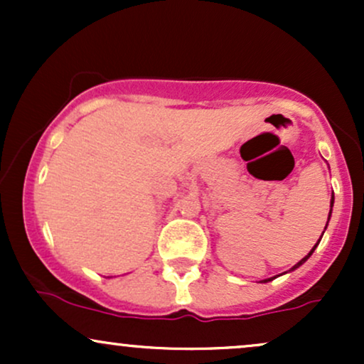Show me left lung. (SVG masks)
<instances>
[{"instance_id": "1", "label": "left lung", "mask_w": 364, "mask_h": 364, "mask_svg": "<svg viewBox=\"0 0 364 364\" xmlns=\"http://www.w3.org/2000/svg\"><path fill=\"white\" fill-rule=\"evenodd\" d=\"M332 207H333V193H332V198H330V212H328V220H330V214H332ZM328 220H327V225H328ZM327 225H325V229H327ZM325 232V231H323ZM320 240H321V237H320ZM320 240H318V243H320ZM318 243H316L315 246H313V248L310 250V253H308L306 255V257H304V258H301V260H299L298 263H296V265L294 267H292V269L289 270V272H292V270H296V269H298V267H301L303 265V263L304 262H306L308 260V258H310L311 257V253L313 252H315V248H316V246H318ZM272 279H275V277H270V279H263V281L262 282H269V281H272Z\"/></svg>"}]
</instances>
